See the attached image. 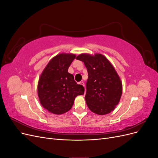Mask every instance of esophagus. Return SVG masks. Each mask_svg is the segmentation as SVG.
Listing matches in <instances>:
<instances>
[{"mask_svg": "<svg viewBox=\"0 0 158 158\" xmlns=\"http://www.w3.org/2000/svg\"><path fill=\"white\" fill-rule=\"evenodd\" d=\"M79 84H80V85H83V86L84 87V85H84V82H79Z\"/></svg>", "mask_w": 158, "mask_h": 158, "instance_id": "34e87169", "label": "esophagus"}]
</instances>
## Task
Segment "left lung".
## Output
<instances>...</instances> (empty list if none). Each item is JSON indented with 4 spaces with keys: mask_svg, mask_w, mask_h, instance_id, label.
Instances as JSON below:
<instances>
[{
    "mask_svg": "<svg viewBox=\"0 0 158 158\" xmlns=\"http://www.w3.org/2000/svg\"><path fill=\"white\" fill-rule=\"evenodd\" d=\"M88 70L85 99L93 113L103 115L113 111L120 101L123 85L112 64L104 55L82 53L76 56Z\"/></svg>",
    "mask_w": 158,
    "mask_h": 158,
    "instance_id": "1",
    "label": "left lung"
}]
</instances>
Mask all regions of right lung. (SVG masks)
<instances>
[{
  "label": "right lung",
  "mask_w": 158,
  "mask_h": 158,
  "mask_svg": "<svg viewBox=\"0 0 158 158\" xmlns=\"http://www.w3.org/2000/svg\"><path fill=\"white\" fill-rule=\"evenodd\" d=\"M76 55L60 53L52 58L43 70L37 84V94L43 107L49 112L61 114L73 107L75 98L83 95L84 88L77 84L68 73Z\"/></svg>",
  "instance_id": "right-lung-1"
}]
</instances>
